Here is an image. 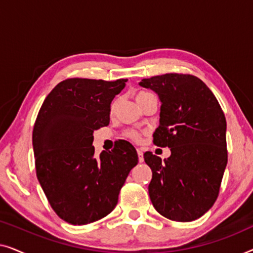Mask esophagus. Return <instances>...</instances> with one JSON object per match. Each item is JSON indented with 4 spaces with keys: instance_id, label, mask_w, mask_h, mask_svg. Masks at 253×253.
I'll list each match as a JSON object with an SVG mask.
<instances>
[{
    "instance_id": "1",
    "label": "esophagus",
    "mask_w": 253,
    "mask_h": 253,
    "mask_svg": "<svg viewBox=\"0 0 253 253\" xmlns=\"http://www.w3.org/2000/svg\"><path fill=\"white\" fill-rule=\"evenodd\" d=\"M137 153H138V158H139V162H143L144 161V153L141 150H137Z\"/></svg>"
}]
</instances>
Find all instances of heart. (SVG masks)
Instances as JSON below:
<instances>
[{
	"label": "heart",
	"mask_w": 253,
	"mask_h": 253,
	"mask_svg": "<svg viewBox=\"0 0 253 253\" xmlns=\"http://www.w3.org/2000/svg\"><path fill=\"white\" fill-rule=\"evenodd\" d=\"M151 95H152L151 93L145 92V91H140L136 94V101L138 102V105H140V103L143 102L145 99H147L148 96H151ZM116 106H117V101H114L112 103V106H110V113L115 112ZM126 136L127 138H130V139L133 140V141H139L141 139V134L136 130H127L126 132Z\"/></svg>",
	"instance_id": "heart-1"
}]
</instances>
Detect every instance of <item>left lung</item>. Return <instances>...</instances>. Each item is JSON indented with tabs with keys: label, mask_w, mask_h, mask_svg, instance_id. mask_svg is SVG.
Segmentation results:
<instances>
[{
	"label": "left lung",
	"mask_w": 253,
	"mask_h": 253,
	"mask_svg": "<svg viewBox=\"0 0 253 253\" xmlns=\"http://www.w3.org/2000/svg\"><path fill=\"white\" fill-rule=\"evenodd\" d=\"M161 101L157 146L170 148L165 159L144 153L152 169L151 202L161 215L189 222L215 203L228 161L224 114L205 83L192 75L166 74L139 83Z\"/></svg>",
	"instance_id": "1"
}]
</instances>
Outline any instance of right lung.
<instances>
[{"label":"right lung","instance_id":"right-lung-1","mask_svg":"<svg viewBox=\"0 0 253 253\" xmlns=\"http://www.w3.org/2000/svg\"><path fill=\"white\" fill-rule=\"evenodd\" d=\"M126 81L65 79L39 110L32 136L37 177L65 222L82 226L108 215L138 164L136 148L126 140L99 158L92 146L93 132L109 124L110 103Z\"/></svg>","mask_w":253,"mask_h":253}]
</instances>
